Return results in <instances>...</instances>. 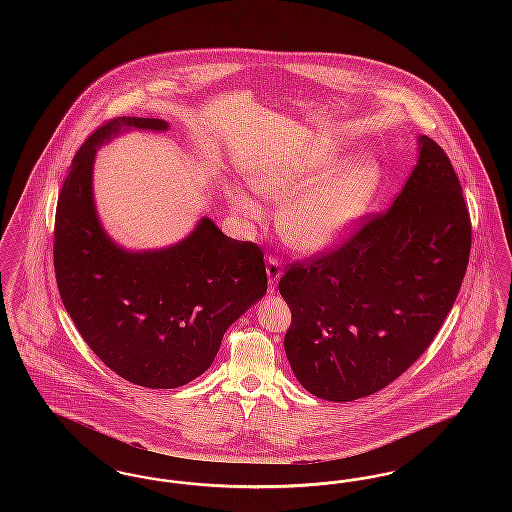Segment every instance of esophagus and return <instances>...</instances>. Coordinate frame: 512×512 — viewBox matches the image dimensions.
I'll return each mask as SVG.
<instances>
[{
  "instance_id": "esophagus-1",
  "label": "esophagus",
  "mask_w": 512,
  "mask_h": 512,
  "mask_svg": "<svg viewBox=\"0 0 512 512\" xmlns=\"http://www.w3.org/2000/svg\"><path fill=\"white\" fill-rule=\"evenodd\" d=\"M267 276H268V288L270 290H274V286H276V282H278V278L282 276V263H280V259L278 257H274V255H270L267 259Z\"/></svg>"
}]
</instances>
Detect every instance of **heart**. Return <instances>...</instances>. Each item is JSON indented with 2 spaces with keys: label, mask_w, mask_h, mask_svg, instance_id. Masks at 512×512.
<instances>
[{
  "label": "heart",
  "mask_w": 512,
  "mask_h": 512,
  "mask_svg": "<svg viewBox=\"0 0 512 512\" xmlns=\"http://www.w3.org/2000/svg\"><path fill=\"white\" fill-rule=\"evenodd\" d=\"M338 165V153L313 149L253 171V188L282 203L280 232L299 249L320 251L340 244L380 195L384 167L374 155H363L336 169ZM234 205L251 217L259 211L244 194L234 195Z\"/></svg>",
  "instance_id": "obj_1"
}]
</instances>
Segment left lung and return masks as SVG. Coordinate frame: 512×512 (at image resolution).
I'll return each mask as SVG.
<instances>
[{
    "instance_id": "1",
    "label": "left lung",
    "mask_w": 512,
    "mask_h": 512,
    "mask_svg": "<svg viewBox=\"0 0 512 512\" xmlns=\"http://www.w3.org/2000/svg\"><path fill=\"white\" fill-rule=\"evenodd\" d=\"M470 244L455 169L420 136L418 163L393 205L365 215L340 244L290 263L278 282L299 384L320 399L353 401L399 378L449 315Z\"/></svg>"
}]
</instances>
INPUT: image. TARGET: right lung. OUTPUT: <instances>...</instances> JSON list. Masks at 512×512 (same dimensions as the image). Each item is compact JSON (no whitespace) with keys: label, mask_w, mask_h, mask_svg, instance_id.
Returning a JSON list of instances; mask_svg holds the SVG:
<instances>
[{"label":"right lung","mask_w":512,"mask_h":512,"mask_svg":"<svg viewBox=\"0 0 512 512\" xmlns=\"http://www.w3.org/2000/svg\"><path fill=\"white\" fill-rule=\"evenodd\" d=\"M122 126L165 130L159 119L98 126L74 155L55 209L53 268L63 305L99 359L124 380L171 390L203 374L228 326L267 293L265 253L203 219L180 244L128 253L101 230L92 199L99 144Z\"/></svg>","instance_id":"add662e5"}]
</instances>
